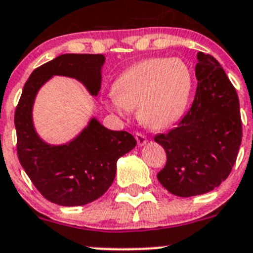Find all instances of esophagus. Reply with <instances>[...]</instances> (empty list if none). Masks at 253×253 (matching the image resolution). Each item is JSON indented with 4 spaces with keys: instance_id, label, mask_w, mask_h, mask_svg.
Listing matches in <instances>:
<instances>
[{
    "instance_id": "esophagus-1",
    "label": "esophagus",
    "mask_w": 253,
    "mask_h": 253,
    "mask_svg": "<svg viewBox=\"0 0 253 253\" xmlns=\"http://www.w3.org/2000/svg\"><path fill=\"white\" fill-rule=\"evenodd\" d=\"M136 141H137V144H138L139 147H143L144 144L147 143V138H146V136H144V134H142V133H136Z\"/></svg>"
}]
</instances>
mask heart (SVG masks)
Returning a JSON list of instances; mask_svg holds the SVG:
<instances>
[{
    "mask_svg": "<svg viewBox=\"0 0 253 253\" xmlns=\"http://www.w3.org/2000/svg\"><path fill=\"white\" fill-rule=\"evenodd\" d=\"M194 77L180 58H149L125 70L107 96V109L126 119L137 107L144 126L163 129L184 115L192 99Z\"/></svg>",
    "mask_w": 253,
    "mask_h": 253,
    "instance_id": "obj_1",
    "label": "heart"
}]
</instances>
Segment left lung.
Segmentation results:
<instances>
[{
	"mask_svg": "<svg viewBox=\"0 0 253 253\" xmlns=\"http://www.w3.org/2000/svg\"><path fill=\"white\" fill-rule=\"evenodd\" d=\"M197 94L179 125L154 141L167 153L157 174L171 194L188 198L205 194L229 176L242 139L240 104L234 85L219 61L198 53Z\"/></svg>",
	"mask_w": 253,
	"mask_h": 253,
	"instance_id": "8db88e82",
	"label": "left lung"
}]
</instances>
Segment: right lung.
<instances>
[{"label":"right lung","mask_w":253,"mask_h":253,"mask_svg":"<svg viewBox=\"0 0 253 253\" xmlns=\"http://www.w3.org/2000/svg\"><path fill=\"white\" fill-rule=\"evenodd\" d=\"M104 64L102 54L56 56L32 73L14 114L19 163L39 193L61 207L86 205L104 195L116 175L119 158L132 151L137 142L128 132L111 131L91 117L68 143H48L34 127V100L54 75L77 79L90 95L97 96Z\"/></svg>","instance_id":"right-lung-1"}]
</instances>
